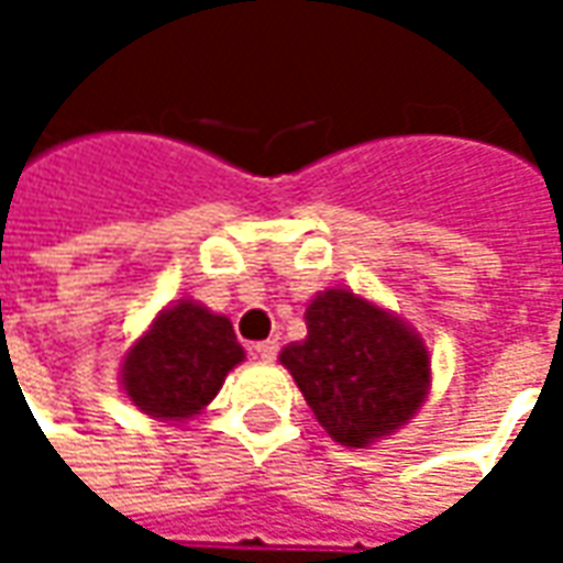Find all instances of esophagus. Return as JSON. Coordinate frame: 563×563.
I'll list each match as a JSON object with an SVG mask.
<instances>
[{
  "instance_id": "esophagus-1",
  "label": "esophagus",
  "mask_w": 563,
  "mask_h": 563,
  "mask_svg": "<svg viewBox=\"0 0 563 563\" xmlns=\"http://www.w3.org/2000/svg\"><path fill=\"white\" fill-rule=\"evenodd\" d=\"M253 353H256L262 362H274V358H277V353H280V343H277V341H262V343H256V346H253Z\"/></svg>"
}]
</instances>
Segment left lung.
Wrapping results in <instances>:
<instances>
[{
    "label": "left lung",
    "instance_id": "8db88e82",
    "mask_svg": "<svg viewBox=\"0 0 563 563\" xmlns=\"http://www.w3.org/2000/svg\"><path fill=\"white\" fill-rule=\"evenodd\" d=\"M307 341L280 362L319 424L343 446L391 434L428 395V350L401 319L350 289H329L307 307Z\"/></svg>",
    "mask_w": 563,
    "mask_h": 563
}]
</instances>
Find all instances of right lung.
<instances>
[{"mask_svg":"<svg viewBox=\"0 0 563 563\" xmlns=\"http://www.w3.org/2000/svg\"><path fill=\"white\" fill-rule=\"evenodd\" d=\"M241 362L244 346L232 322L180 301L162 310L153 329L129 350L123 389L147 416L177 422L213 401L225 374Z\"/></svg>","mask_w":563,"mask_h":563,"instance_id":"add662e5","label":"right lung"}]
</instances>
